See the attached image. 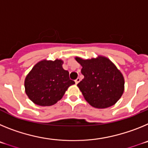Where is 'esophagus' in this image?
I'll return each mask as SVG.
<instances>
[{
    "label": "esophagus",
    "instance_id": "1",
    "mask_svg": "<svg viewBox=\"0 0 148 148\" xmlns=\"http://www.w3.org/2000/svg\"><path fill=\"white\" fill-rule=\"evenodd\" d=\"M80 81H81L80 78H77L76 79H75V84H78L79 83V82H80Z\"/></svg>",
    "mask_w": 148,
    "mask_h": 148
}]
</instances>
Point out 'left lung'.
<instances>
[{
  "label": "left lung",
  "instance_id": "left-lung-1",
  "mask_svg": "<svg viewBox=\"0 0 148 148\" xmlns=\"http://www.w3.org/2000/svg\"><path fill=\"white\" fill-rule=\"evenodd\" d=\"M84 78L77 84L90 105L104 109L114 105L125 90V78L116 65L102 56L90 59L75 57Z\"/></svg>",
  "mask_w": 148,
  "mask_h": 148
}]
</instances>
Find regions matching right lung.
Wrapping results in <instances>:
<instances>
[{
    "label": "right lung",
    "mask_w": 148,
    "mask_h": 148,
    "mask_svg": "<svg viewBox=\"0 0 148 148\" xmlns=\"http://www.w3.org/2000/svg\"><path fill=\"white\" fill-rule=\"evenodd\" d=\"M64 61L44 59L38 62L26 76L25 92L34 104L51 106L61 100L70 86L69 72L63 69Z\"/></svg>",
    "instance_id": "obj_1"
}]
</instances>
